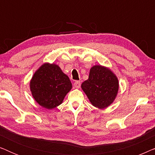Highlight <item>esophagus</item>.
<instances>
[{"instance_id":"obj_1","label":"esophagus","mask_w":155,"mask_h":155,"mask_svg":"<svg viewBox=\"0 0 155 155\" xmlns=\"http://www.w3.org/2000/svg\"><path fill=\"white\" fill-rule=\"evenodd\" d=\"M74 87H75V88H80V85H81V84H80V81H75V82H74L73 84Z\"/></svg>"}]
</instances>
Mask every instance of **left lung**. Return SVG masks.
<instances>
[{"label": "left lung", "instance_id": "1", "mask_svg": "<svg viewBox=\"0 0 155 155\" xmlns=\"http://www.w3.org/2000/svg\"><path fill=\"white\" fill-rule=\"evenodd\" d=\"M81 87L91 104L102 109L114 102L119 84L117 77L111 70L96 65L91 68L88 80L82 82Z\"/></svg>", "mask_w": 155, "mask_h": 155}]
</instances>
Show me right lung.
I'll list each match as a JSON object with an SVG mask.
<instances>
[{
  "label": "right lung",
  "instance_id": "add662e5",
  "mask_svg": "<svg viewBox=\"0 0 155 155\" xmlns=\"http://www.w3.org/2000/svg\"><path fill=\"white\" fill-rule=\"evenodd\" d=\"M71 89L69 78L54 63H44L35 72L30 81L33 98L40 106L47 109L61 104Z\"/></svg>",
  "mask_w": 155,
  "mask_h": 155
}]
</instances>
